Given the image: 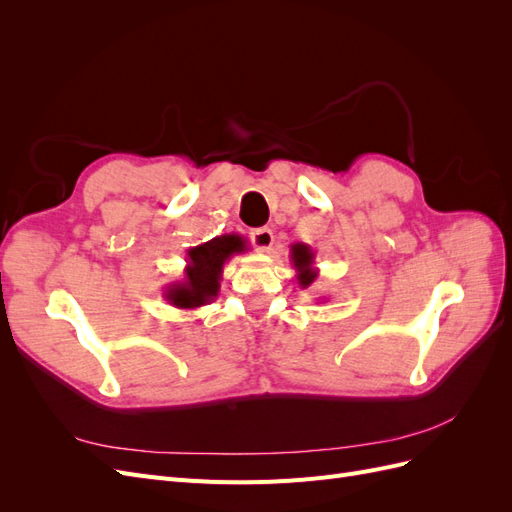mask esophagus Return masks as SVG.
Returning a JSON list of instances; mask_svg holds the SVG:
<instances>
[{
    "label": "esophagus",
    "mask_w": 512,
    "mask_h": 512,
    "mask_svg": "<svg viewBox=\"0 0 512 512\" xmlns=\"http://www.w3.org/2000/svg\"><path fill=\"white\" fill-rule=\"evenodd\" d=\"M250 237H252V243L256 250H260V252H269L273 241H275L271 228H256V230H252Z\"/></svg>",
    "instance_id": "1"
}]
</instances>
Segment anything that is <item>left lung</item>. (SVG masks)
Segmentation results:
<instances>
[{
	"mask_svg": "<svg viewBox=\"0 0 512 512\" xmlns=\"http://www.w3.org/2000/svg\"><path fill=\"white\" fill-rule=\"evenodd\" d=\"M290 260L292 267L297 271V282L301 288L312 286L318 277V269L314 267V252L312 247L305 243H294L290 245Z\"/></svg>",
	"mask_w": 512,
	"mask_h": 512,
	"instance_id": "1",
	"label": "left lung"
}]
</instances>
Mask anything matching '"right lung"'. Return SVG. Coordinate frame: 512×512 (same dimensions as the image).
Instances as JSON below:
<instances>
[{"label":"right lung","instance_id":"right-lung-1","mask_svg":"<svg viewBox=\"0 0 512 512\" xmlns=\"http://www.w3.org/2000/svg\"><path fill=\"white\" fill-rule=\"evenodd\" d=\"M247 250L241 235L213 237L207 243L194 245L185 258L183 280L168 284L164 288V299L177 309H196L218 297L224 265L228 258Z\"/></svg>","mask_w":512,"mask_h":512}]
</instances>
